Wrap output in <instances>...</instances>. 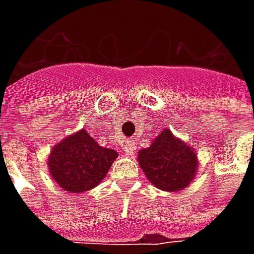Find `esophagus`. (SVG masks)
Returning a JSON list of instances; mask_svg holds the SVG:
<instances>
[{
  "mask_svg": "<svg viewBox=\"0 0 254 254\" xmlns=\"http://www.w3.org/2000/svg\"><path fill=\"white\" fill-rule=\"evenodd\" d=\"M136 151V145L133 144V141H127L125 145H124V152L125 155H133Z\"/></svg>",
  "mask_w": 254,
  "mask_h": 254,
  "instance_id": "obj_1",
  "label": "esophagus"
}]
</instances>
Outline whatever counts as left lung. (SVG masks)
<instances>
[{"label":"left lung","instance_id":"obj_1","mask_svg":"<svg viewBox=\"0 0 254 254\" xmlns=\"http://www.w3.org/2000/svg\"><path fill=\"white\" fill-rule=\"evenodd\" d=\"M138 163L152 185L166 191H180L194 178L197 158L193 149L162 130L148 148L140 149Z\"/></svg>","mask_w":254,"mask_h":254}]
</instances>
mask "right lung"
Returning <instances> with one entry per match:
<instances>
[{
  "mask_svg": "<svg viewBox=\"0 0 254 254\" xmlns=\"http://www.w3.org/2000/svg\"><path fill=\"white\" fill-rule=\"evenodd\" d=\"M117 155L114 149L100 147L85 129H81L52 149L49 169L60 188L81 193L105 178Z\"/></svg>",
  "mask_w": 254,
  "mask_h": 254,
  "instance_id": "right-lung-1",
  "label": "right lung"
}]
</instances>
